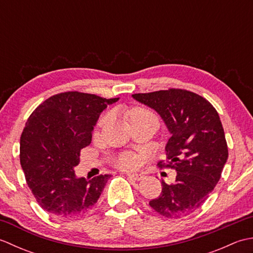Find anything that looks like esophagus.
Returning a JSON list of instances; mask_svg holds the SVG:
<instances>
[{"label":"esophagus","instance_id":"esophagus-1","mask_svg":"<svg viewBox=\"0 0 253 253\" xmlns=\"http://www.w3.org/2000/svg\"><path fill=\"white\" fill-rule=\"evenodd\" d=\"M127 176L129 177V178L133 179V180H141L143 178L142 174H138V173H135V174H131V173H128Z\"/></svg>","mask_w":253,"mask_h":253}]
</instances>
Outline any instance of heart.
I'll use <instances>...</instances> for the list:
<instances>
[{
    "label": "heart",
    "instance_id": "heart-1",
    "mask_svg": "<svg viewBox=\"0 0 253 253\" xmlns=\"http://www.w3.org/2000/svg\"><path fill=\"white\" fill-rule=\"evenodd\" d=\"M149 114H151V113L143 109H133L131 111V118L141 116V115H149ZM117 164L123 169H133L137 166V159L131 154H126V155H123V157L118 160Z\"/></svg>",
    "mask_w": 253,
    "mask_h": 253
}]
</instances>
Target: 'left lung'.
I'll return each instance as SVG.
<instances>
[{"instance_id": "8db88e82", "label": "left lung", "mask_w": 253, "mask_h": 253, "mask_svg": "<svg viewBox=\"0 0 253 253\" xmlns=\"http://www.w3.org/2000/svg\"><path fill=\"white\" fill-rule=\"evenodd\" d=\"M132 98L154 110L168 127V166L174 184L162 180L161 195L150 207L168 218L191 214L207 200L221 178L228 149L216 110L202 96L181 89L136 93Z\"/></svg>"}]
</instances>
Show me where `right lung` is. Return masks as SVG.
I'll use <instances>...</instances> for the list:
<instances>
[{
    "label": "right lung",
    "instance_id": "add662e5",
    "mask_svg": "<svg viewBox=\"0 0 253 253\" xmlns=\"http://www.w3.org/2000/svg\"><path fill=\"white\" fill-rule=\"evenodd\" d=\"M104 99L77 91L45 100L30 115L20 137V165L39 206L57 218L83 215L98 202L111 175L77 177L80 150L107 105Z\"/></svg>",
    "mask_w": 253,
    "mask_h": 253
}]
</instances>
